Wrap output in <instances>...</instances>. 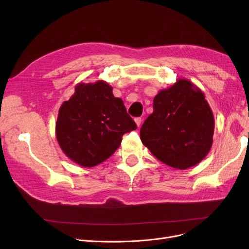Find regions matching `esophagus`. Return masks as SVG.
Listing matches in <instances>:
<instances>
[{"label": "esophagus", "instance_id": "esophagus-1", "mask_svg": "<svg viewBox=\"0 0 249 249\" xmlns=\"http://www.w3.org/2000/svg\"><path fill=\"white\" fill-rule=\"evenodd\" d=\"M135 123H136L137 126L139 127V126L141 125V123H142V119H141V117H137V118H135Z\"/></svg>", "mask_w": 249, "mask_h": 249}]
</instances>
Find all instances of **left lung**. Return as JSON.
Instances as JSON below:
<instances>
[{"instance_id":"1","label":"left lung","mask_w":249,"mask_h":249,"mask_svg":"<svg viewBox=\"0 0 249 249\" xmlns=\"http://www.w3.org/2000/svg\"><path fill=\"white\" fill-rule=\"evenodd\" d=\"M154 112L140 129V139L158 160L186 169L205 159L213 144L214 116L205 94L178 79L154 99Z\"/></svg>"}]
</instances>
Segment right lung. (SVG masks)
<instances>
[{"instance_id": "right-lung-1", "label": "right lung", "mask_w": 249, "mask_h": 249, "mask_svg": "<svg viewBox=\"0 0 249 249\" xmlns=\"http://www.w3.org/2000/svg\"><path fill=\"white\" fill-rule=\"evenodd\" d=\"M137 125L105 81L79 83L59 109L56 137L63 153L83 167H93L110 158L124 134Z\"/></svg>"}]
</instances>
